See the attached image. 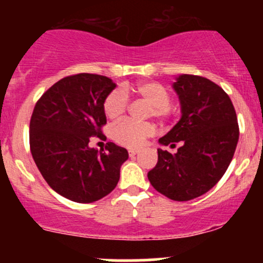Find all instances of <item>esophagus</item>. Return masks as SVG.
Segmentation results:
<instances>
[{
	"mask_svg": "<svg viewBox=\"0 0 263 263\" xmlns=\"http://www.w3.org/2000/svg\"><path fill=\"white\" fill-rule=\"evenodd\" d=\"M138 153V151L137 149H129L128 151V155H129V157H134V156H136Z\"/></svg>",
	"mask_w": 263,
	"mask_h": 263,
	"instance_id": "1",
	"label": "esophagus"
}]
</instances>
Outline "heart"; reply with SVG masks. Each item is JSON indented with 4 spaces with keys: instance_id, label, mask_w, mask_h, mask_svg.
<instances>
[{
    "instance_id": "obj_1",
    "label": "heart",
    "mask_w": 263,
    "mask_h": 263,
    "mask_svg": "<svg viewBox=\"0 0 263 263\" xmlns=\"http://www.w3.org/2000/svg\"><path fill=\"white\" fill-rule=\"evenodd\" d=\"M135 95L148 105L147 116H152L159 121L170 120L174 114V106L171 104V95L162 84L157 81H142L137 85L123 86L121 90H114L105 98L104 112L107 119L121 120L127 110V96ZM155 134V126L149 122L135 123L122 121L115 126L112 136L115 141L128 148H138L146 138Z\"/></svg>"
}]
</instances>
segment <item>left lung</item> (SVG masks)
Masks as SVG:
<instances>
[{"mask_svg":"<svg viewBox=\"0 0 263 263\" xmlns=\"http://www.w3.org/2000/svg\"><path fill=\"white\" fill-rule=\"evenodd\" d=\"M173 89L182 117L159 143L180 147L174 155L158 148L148 179L167 198L186 201L209 192L225 174L237 146L238 123L228 93L206 78L179 75Z\"/></svg>","mask_w":263,"mask_h":263,"instance_id":"left-lung-1","label":"left lung"}]
</instances>
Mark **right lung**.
<instances>
[{"instance_id": "add662e5", "label": "right lung", "mask_w": 263, "mask_h": 263, "mask_svg": "<svg viewBox=\"0 0 263 263\" xmlns=\"http://www.w3.org/2000/svg\"><path fill=\"white\" fill-rule=\"evenodd\" d=\"M116 87L107 77L75 74L63 78L35 104L29 146L39 172L53 190L77 203H93L116 188L127 161L123 147L107 142L90 148L91 137L105 138V98Z\"/></svg>"}]
</instances>
